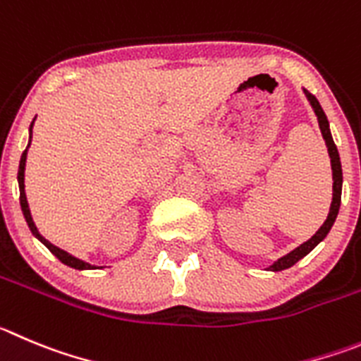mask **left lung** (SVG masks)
<instances>
[{
    "label": "left lung",
    "mask_w": 361,
    "mask_h": 361,
    "mask_svg": "<svg viewBox=\"0 0 361 361\" xmlns=\"http://www.w3.org/2000/svg\"><path fill=\"white\" fill-rule=\"evenodd\" d=\"M305 94L306 97H308L310 104H312L313 112H315V116H317V121H319V128H321V133L322 137H324L326 140V147H328V153H329V158H331V171H333V201H331V207H329V214H328V219L324 221V224H322L321 228H319V231L315 235H313L310 240L302 242L299 247H295L294 251H290L288 255H285V257L279 258L278 262H274V264L269 267V271H285V269L292 267L294 264H298L301 258H305L306 255H308L310 251H312L315 245L319 244V242H322L326 238V235L329 233V230H331L333 222H335L336 215H338V208H340V197H342V165H340V157H338V149H336L335 142H333V137H331V131H329V123H328V117H326L324 110H322L321 103L317 101V97L313 96V94H310L308 90L305 89Z\"/></svg>",
    "instance_id": "left-lung-1"
}]
</instances>
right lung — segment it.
I'll return each instance as SVG.
<instances>
[{"label":"right lung","instance_id":"right-lung-1","mask_svg":"<svg viewBox=\"0 0 361 361\" xmlns=\"http://www.w3.org/2000/svg\"><path fill=\"white\" fill-rule=\"evenodd\" d=\"M33 123H35V119H33L32 124H30V142H32V137H33ZM30 142H28V147H30ZM28 147L25 149V153H23V157H21V161H19L18 181H19V190H21V196H19V201H21V210H23V215H25L26 222H28L30 231H32V233L35 235V237L39 238V240L42 242V244L46 245V247H48L49 251H51L60 262H62V264L69 265V267H73V269H78V271H85V269H97L96 265L87 264V262H83V260H80V258L73 257V255H69V252L63 251V249L53 245L51 242L46 240V238H44L42 235L39 233V230H37L35 222H33V219H32V214H30V207H28V201H26V194H25V167H26V154H28Z\"/></svg>","mask_w":361,"mask_h":361}]
</instances>
